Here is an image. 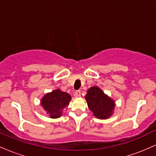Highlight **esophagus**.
<instances>
[{
    "mask_svg": "<svg viewBox=\"0 0 156 156\" xmlns=\"http://www.w3.org/2000/svg\"><path fill=\"white\" fill-rule=\"evenodd\" d=\"M75 95H76V97H77V98H78V97L80 96V90H77L75 92Z\"/></svg>",
    "mask_w": 156,
    "mask_h": 156,
    "instance_id": "esophagus-1",
    "label": "esophagus"
}]
</instances>
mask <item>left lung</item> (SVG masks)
I'll return each mask as SVG.
<instances>
[{
  "label": "left lung",
  "instance_id": "obj_1",
  "mask_svg": "<svg viewBox=\"0 0 156 156\" xmlns=\"http://www.w3.org/2000/svg\"><path fill=\"white\" fill-rule=\"evenodd\" d=\"M89 108L99 119H105L112 114L115 106L113 100L103 93L101 89L93 87L87 91L85 96Z\"/></svg>",
  "mask_w": 156,
  "mask_h": 156
}]
</instances>
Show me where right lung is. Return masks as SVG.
<instances>
[{"mask_svg": "<svg viewBox=\"0 0 156 156\" xmlns=\"http://www.w3.org/2000/svg\"><path fill=\"white\" fill-rule=\"evenodd\" d=\"M70 100L71 97L68 93L57 89L45 94L41 101V105L51 118H58L62 116Z\"/></svg>", "mask_w": 156, "mask_h": 156, "instance_id": "obj_1", "label": "right lung"}]
</instances>
